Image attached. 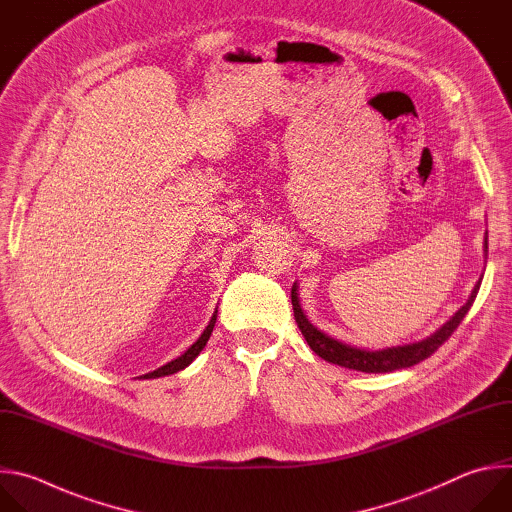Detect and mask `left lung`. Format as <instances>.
<instances>
[{"mask_svg": "<svg viewBox=\"0 0 512 512\" xmlns=\"http://www.w3.org/2000/svg\"><path fill=\"white\" fill-rule=\"evenodd\" d=\"M484 252H488V240L486 238H484ZM478 288H480V282L474 286L468 302L462 306V309L442 329H438L428 339L418 341V343H410V345H401V347L381 349V351L357 349V347L345 345V343L321 333L309 319L304 317L300 304H298L296 284H292L290 298H292V311H294L296 325H298L302 337L306 339V343H309V347L319 357H323L329 363L341 365L345 369H355V371H363V373H389V371H395V369H405V367L418 365L420 361H424L432 353H436L442 347V343H446L452 337V333L458 329V325L462 323V319L470 311V306H472V302L478 294Z\"/></svg>", "mask_w": 512, "mask_h": 512, "instance_id": "obj_1", "label": "left lung"}]
</instances>
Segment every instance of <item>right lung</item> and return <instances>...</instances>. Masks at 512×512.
<instances>
[{
    "instance_id": "right-lung-1",
    "label": "right lung",
    "mask_w": 512,
    "mask_h": 512,
    "mask_svg": "<svg viewBox=\"0 0 512 512\" xmlns=\"http://www.w3.org/2000/svg\"><path fill=\"white\" fill-rule=\"evenodd\" d=\"M216 319H218V311H216V315L212 317V321H210V325L206 327V331L201 333V337L181 355V357H177V359H173V361H169L167 365H163V367H159V369H155V371H151V373H147V375H141L143 379H155V377H165V375H171V373H177V371H181L183 367H187L197 355H199V351L206 347V343H208V339H210V335H212V331H214V325H216Z\"/></svg>"
}]
</instances>
